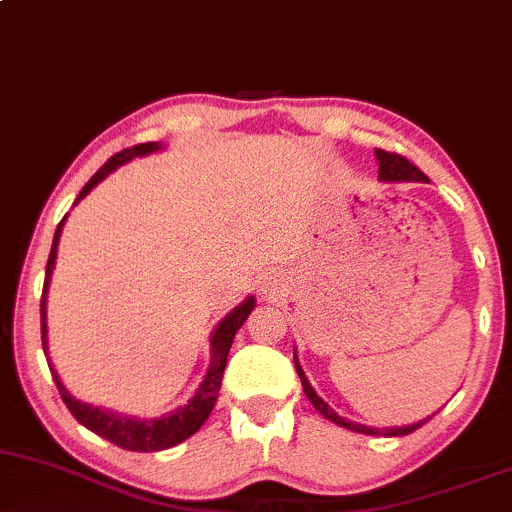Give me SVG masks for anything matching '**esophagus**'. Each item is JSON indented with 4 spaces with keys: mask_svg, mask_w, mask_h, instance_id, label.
I'll return each mask as SVG.
<instances>
[{
    "mask_svg": "<svg viewBox=\"0 0 512 512\" xmlns=\"http://www.w3.org/2000/svg\"><path fill=\"white\" fill-rule=\"evenodd\" d=\"M267 291H269V288H267Z\"/></svg>",
    "mask_w": 512,
    "mask_h": 512,
    "instance_id": "1",
    "label": "esophagus"
}]
</instances>
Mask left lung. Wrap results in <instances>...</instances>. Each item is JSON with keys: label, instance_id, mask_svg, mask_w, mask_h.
Listing matches in <instances>:
<instances>
[{"label": "left lung", "instance_id": "8db88e82", "mask_svg": "<svg viewBox=\"0 0 512 512\" xmlns=\"http://www.w3.org/2000/svg\"><path fill=\"white\" fill-rule=\"evenodd\" d=\"M377 159H379V178L381 181H427V176L422 174L420 169H417L415 164L408 162L403 155H396V152H386V150H377ZM295 357V355H293ZM295 369H298V377L303 381V389H305V396L310 398V403L315 405V408L322 412L326 420L341 424V427L346 429H353V432H360V434H384V436H405V434H412L415 429H420L424 422H417V424H408V427H396V429H374V427H365V424H355L350 420H343L338 412H334L329 408V405L324 403L322 398L317 396V391L312 389L310 381H307L303 367H300L298 357H295Z\"/></svg>", "mask_w": 512, "mask_h": 512}]
</instances>
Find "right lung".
I'll use <instances>...</instances> for the list:
<instances>
[{"label": "right lung", "mask_w": 512, "mask_h": 512, "mask_svg": "<svg viewBox=\"0 0 512 512\" xmlns=\"http://www.w3.org/2000/svg\"><path fill=\"white\" fill-rule=\"evenodd\" d=\"M157 150H159V143H140V145L126 147V150L116 152V155L109 157L107 162L100 166V171H97V174L92 176L88 183H85L83 190H80L78 200H80V197L88 195L90 190L95 188L104 176L112 174L116 166H121L123 162H128V159H133V157L150 155V152H157ZM64 219L59 221L57 233H54L52 252H49L47 272H45V288H42V300H40L42 348H45V350H47V317H45V312H47V307H45L47 286H49V276H52V269H54V260H57L59 233H61V226H64ZM252 307H255V298H248L245 303H240L229 317L221 319L217 331L212 334V365H209V372H207L205 381H202L200 389H197V393L188 405H183V408H176L174 412H171V415H164L162 420H135V417H121V415H116V412L100 410V408H92V405H88V403H80V400L73 398L71 393L64 389V384L59 381L57 372H54L52 362L47 360L49 369H52L54 384H57L61 398H64L66 408L71 410V415L76 417V420L83 424V427H88L90 432L102 436V439L112 441L114 446L126 448V451H138V453L164 451V448H171V446H176V443L186 441L188 436H193L197 429L205 424L209 412H212V408H214V403H217V396H219V389H221V379H224V369H226V357H229L233 336H236V331L240 329V326H243L245 319H248Z\"/></svg>", "instance_id": "1"}]
</instances>
